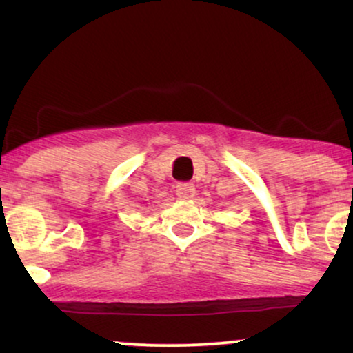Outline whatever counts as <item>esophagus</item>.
<instances>
[{
	"instance_id": "obj_1",
	"label": "esophagus",
	"mask_w": 353,
	"mask_h": 353,
	"mask_svg": "<svg viewBox=\"0 0 353 353\" xmlns=\"http://www.w3.org/2000/svg\"><path fill=\"white\" fill-rule=\"evenodd\" d=\"M176 196L184 201L192 199V197L196 196V188H194V184H190V182H181V184L176 185Z\"/></svg>"
}]
</instances>
